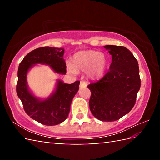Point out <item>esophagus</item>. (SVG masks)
Masks as SVG:
<instances>
[{
  "label": "esophagus",
  "mask_w": 160,
  "mask_h": 160,
  "mask_svg": "<svg viewBox=\"0 0 160 160\" xmlns=\"http://www.w3.org/2000/svg\"><path fill=\"white\" fill-rule=\"evenodd\" d=\"M88 86V84H87L86 81H81L80 83V88H86V87Z\"/></svg>",
  "instance_id": "1"
}]
</instances>
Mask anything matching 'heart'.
<instances>
[{"label": "heart", "instance_id": "heart-1", "mask_svg": "<svg viewBox=\"0 0 160 160\" xmlns=\"http://www.w3.org/2000/svg\"><path fill=\"white\" fill-rule=\"evenodd\" d=\"M108 65V59L104 53L97 51H83L74 54L71 66H68L70 72L88 70V75L93 79L104 75Z\"/></svg>", "mask_w": 160, "mask_h": 160}]
</instances>
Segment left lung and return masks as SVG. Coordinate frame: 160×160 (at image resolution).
Instances as JSON below:
<instances>
[{"label":"left lung","instance_id":"left-lung-1","mask_svg":"<svg viewBox=\"0 0 160 160\" xmlns=\"http://www.w3.org/2000/svg\"><path fill=\"white\" fill-rule=\"evenodd\" d=\"M112 55L109 70L102 79L91 82L89 105L94 117L111 122L127 114L136 101L140 88L139 66L136 58L122 46L104 47Z\"/></svg>","mask_w":160,"mask_h":160}]
</instances>
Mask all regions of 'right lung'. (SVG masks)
Segmentation results:
<instances>
[{
	"label": "right lung",
	"mask_w": 160,
	"mask_h": 160,
	"mask_svg": "<svg viewBox=\"0 0 160 160\" xmlns=\"http://www.w3.org/2000/svg\"><path fill=\"white\" fill-rule=\"evenodd\" d=\"M63 53V48H38L27 54L18 67L16 91L24 109L32 119L46 126L58 125L67 118L72 100L79 90L80 81L66 84L58 80L55 92L47 99L42 100L29 90L27 75L28 70L37 63L48 65L56 72L66 74Z\"/></svg>",
	"instance_id": "1"
}]
</instances>
